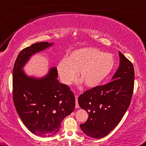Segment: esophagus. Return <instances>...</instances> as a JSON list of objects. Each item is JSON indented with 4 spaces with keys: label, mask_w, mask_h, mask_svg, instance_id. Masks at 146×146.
Wrapping results in <instances>:
<instances>
[{
    "label": "esophagus",
    "mask_w": 146,
    "mask_h": 146,
    "mask_svg": "<svg viewBox=\"0 0 146 146\" xmlns=\"http://www.w3.org/2000/svg\"><path fill=\"white\" fill-rule=\"evenodd\" d=\"M75 107H76V109H78L79 108V105H78V99H77V96H76V105H75Z\"/></svg>",
    "instance_id": "obj_1"
}]
</instances>
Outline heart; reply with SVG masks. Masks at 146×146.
Instances as JSON below:
<instances>
[{
  "label": "heart",
  "instance_id": "b5f03b06",
  "mask_svg": "<svg viewBox=\"0 0 146 146\" xmlns=\"http://www.w3.org/2000/svg\"><path fill=\"white\" fill-rule=\"evenodd\" d=\"M115 58L95 48H83L72 52L67 59L57 65V72L63 83L69 85L78 76L89 87H96L111 72Z\"/></svg>",
  "mask_w": 146,
  "mask_h": 146
}]
</instances>
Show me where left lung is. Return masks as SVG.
Returning a JSON list of instances; mask_svg holds the SVG:
<instances>
[{"mask_svg": "<svg viewBox=\"0 0 146 146\" xmlns=\"http://www.w3.org/2000/svg\"><path fill=\"white\" fill-rule=\"evenodd\" d=\"M119 66L110 83L96 86L78 97V104L89 113L80 125L87 136L100 139L116 127L129 107L134 89L133 63L119 52Z\"/></svg>", "mask_w": 146, "mask_h": 146, "instance_id": "1", "label": "left lung"}]
</instances>
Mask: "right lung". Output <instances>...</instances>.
<instances>
[{"label": "right lung", "instance_id": "add662e5", "mask_svg": "<svg viewBox=\"0 0 146 146\" xmlns=\"http://www.w3.org/2000/svg\"><path fill=\"white\" fill-rule=\"evenodd\" d=\"M52 43L39 42L19 53L13 70V100L22 122L32 133L42 137L55 135L65 117L75 108V97L70 87L60 83L56 68L42 78L26 74L23 67L31 56Z\"/></svg>", "mask_w": 146, "mask_h": 146}]
</instances>
